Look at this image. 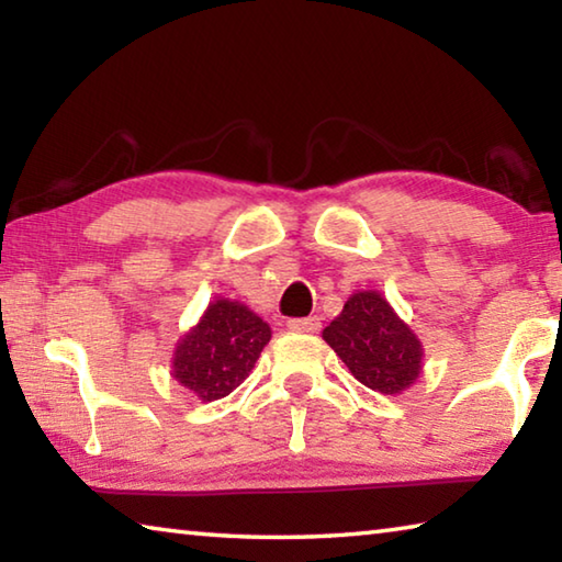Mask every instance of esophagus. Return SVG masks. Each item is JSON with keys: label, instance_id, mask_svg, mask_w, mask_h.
I'll return each mask as SVG.
<instances>
[{"label": "esophagus", "instance_id": "obj_1", "mask_svg": "<svg viewBox=\"0 0 562 562\" xmlns=\"http://www.w3.org/2000/svg\"><path fill=\"white\" fill-rule=\"evenodd\" d=\"M288 329H292V331H310V335H317V331L322 329V322H319V317L290 319L288 322Z\"/></svg>", "mask_w": 562, "mask_h": 562}]
</instances>
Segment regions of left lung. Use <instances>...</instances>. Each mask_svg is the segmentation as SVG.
<instances>
[{"mask_svg":"<svg viewBox=\"0 0 562 562\" xmlns=\"http://www.w3.org/2000/svg\"><path fill=\"white\" fill-rule=\"evenodd\" d=\"M357 382L379 394H402L416 384L424 347L414 329L376 290H359L322 331Z\"/></svg>","mask_w":562,"mask_h":562,"instance_id":"obj_1","label":"left lung"}]
</instances>
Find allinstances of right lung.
Instances as JSON below:
<instances>
[{
    "instance_id": "1",
    "label": "right lung",
    "mask_w": 562,
    "mask_h": 562,
    "mask_svg": "<svg viewBox=\"0 0 562 562\" xmlns=\"http://www.w3.org/2000/svg\"><path fill=\"white\" fill-rule=\"evenodd\" d=\"M270 337V325L250 307L217 297L178 339L170 376L201 402H215L245 382Z\"/></svg>"
}]
</instances>
